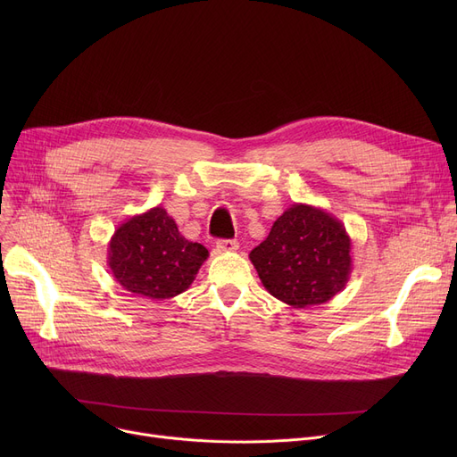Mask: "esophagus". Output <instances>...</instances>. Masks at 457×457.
<instances>
[{"instance_id": "obj_1", "label": "esophagus", "mask_w": 457, "mask_h": 457, "mask_svg": "<svg viewBox=\"0 0 457 457\" xmlns=\"http://www.w3.org/2000/svg\"><path fill=\"white\" fill-rule=\"evenodd\" d=\"M216 250L222 252V253L237 252L238 250V243L237 241H229V238H222V241L216 243Z\"/></svg>"}]
</instances>
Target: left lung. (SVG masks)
<instances>
[{
    "label": "left lung",
    "mask_w": 457,
    "mask_h": 457,
    "mask_svg": "<svg viewBox=\"0 0 457 457\" xmlns=\"http://www.w3.org/2000/svg\"><path fill=\"white\" fill-rule=\"evenodd\" d=\"M265 289L283 303L309 307L341 293L352 274V241L345 224L320 207L295 204L250 252Z\"/></svg>",
    "instance_id": "left-lung-1"
}]
</instances>
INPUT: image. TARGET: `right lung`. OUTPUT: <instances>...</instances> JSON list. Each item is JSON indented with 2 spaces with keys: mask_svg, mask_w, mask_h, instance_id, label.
<instances>
[{
  "mask_svg": "<svg viewBox=\"0 0 457 457\" xmlns=\"http://www.w3.org/2000/svg\"><path fill=\"white\" fill-rule=\"evenodd\" d=\"M207 257V248L187 241L161 205L120 224L107 248L114 279L126 291L148 300L185 293Z\"/></svg>",
  "mask_w": 457,
  "mask_h": 457,
  "instance_id": "right-lung-1",
  "label": "right lung"
}]
</instances>
